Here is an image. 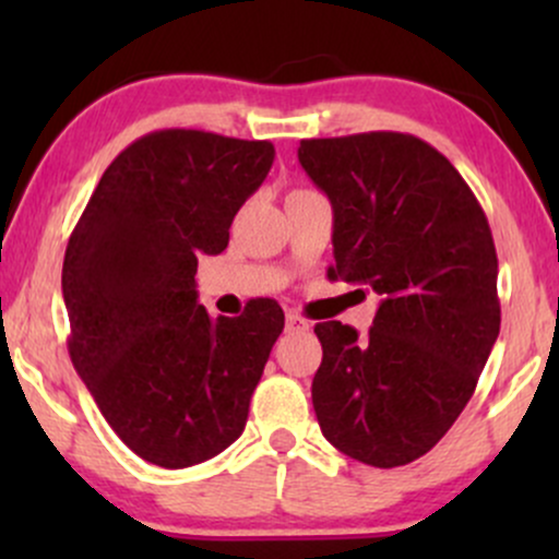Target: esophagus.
Returning <instances> with one entry per match:
<instances>
[{"mask_svg": "<svg viewBox=\"0 0 559 559\" xmlns=\"http://www.w3.org/2000/svg\"><path fill=\"white\" fill-rule=\"evenodd\" d=\"M286 331H288V333H305V331H310V320L301 318L299 312H288V316H286Z\"/></svg>", "mask_w": 559, "mask_h": 559, "instance_id": "obj_1", "label": "esophagus"}]
</instances>
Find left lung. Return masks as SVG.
Listing matches in <instances>:
<instances>
[{"instance_id":"obj_1","label":"left lung","mask_w":559,"mask_h":559,"mask_svg":"<svg viewBox=\"0 0 559 559\" xmlns=\"http://www.w3.org/2000/svg\"><path fill=\"white\" fill-rule=\"evenodd\" d=\"M297 155L331 199L329 278L381 297L368 336L316 325L320 431L365 465H407L460 418L499 336L489 221L454 165L409 133L305 139Z\"/></svg>"}]
</instances>
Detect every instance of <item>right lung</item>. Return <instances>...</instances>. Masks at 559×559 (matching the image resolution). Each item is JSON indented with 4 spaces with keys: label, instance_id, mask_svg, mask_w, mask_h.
<instances>
[{
    "label": "right lung",
    "instance_id": "obj_1",
    "mask_svg": "<svg viewBox=\"0 0 559 559\" xmlns=\"http://www.w3.org/2000/svg\"><path fill=\"white\" fill-rule=\"evenodd\" d=\"M271 141L168 128L126 146L96 183L62 262L68 352L112 431L146 463L189 467L243 431L284 310L199 305L197 262L228 247L271 170Z\"/></svg>",
    "mask_w": 559,
    "mask_h": 559
}]
</instances>
